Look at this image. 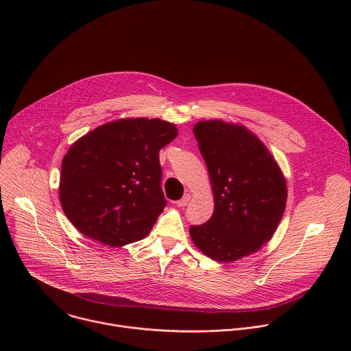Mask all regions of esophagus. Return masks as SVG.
<instances>
[{"label": "esophagus", "instance_id": "esophagus-1", "mask_svg": "<svg viewBox=\"0 0 351 351\" xmlns=\"http://www.w3.org/2000/svg\"><path fill=\"white\" fill-rule=\"evenodd\" d=\"M190 198H191V195L189 194V193H186L180 199H178V202L175 203L178 207H186L187 204H189V202H190Z\"/></svg>", "mask_w": 351, "mask_h": 351}]
</instances>
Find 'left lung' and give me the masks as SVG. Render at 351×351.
I'll return each mask as SVG.
<instances>
[{
  "instance_id": "1",
  "label": "left lung",
  "mask_w": 351,
  "mask_h": 351,
  "mask_svg": "<svg viewBox=\"0 0 351 351\" xmlns=\"http://www.w3.org/2000/svg\"><path fill=\"white\" fill-rule=\"evenodd\" d=\"M193 132L215 203L206 223L190 228L193 243L218 263L257 253L272 239L286 208L287 184L279 164L243 125L199 121Z\"/></svg>"
}]
</instances>
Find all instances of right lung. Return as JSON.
Wrapping results in <instances>:
<instances>
[{"mask_svg": "<svg viewBox=\"0 0 351 351\" xmlns=\"http://www.w3.org/2000/svg\"><path fill=\"white\" fill-rule=\"evenodd\" d=\"M176 136L175 123L158 118H122L77 138L60 179V202L72 225L108 247L145 237L167 206L160 149Z\"/></svg>", "mask_w": 351, "mask_h": 351, "instance_id": "obj_1", "label": "right lung"}]
</instances>
